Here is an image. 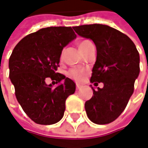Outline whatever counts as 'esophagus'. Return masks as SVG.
<instances>
[{
    "mask_svg": "<svg viewBox=\"0 0 148 148\" xmlns=\"http://www.w3.org/2000/svg\"><path fill=\"white\" fill-rule=\"evenodd\" d=\"M76 89H77V90H79V89H80V86L77 84V85H76Z\"/></svg>",
    "mask_w": 148,
    "mask_h": 148,
    "instance_id": "1",
    "label": "esophagus"
}]
</instances>
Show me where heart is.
I'll use <instances>...</instances> for the list:
<instances>
[{
	"mask_svg": "<svg viewBox=\"0 0 148 148\" xmlns=\"http://www.w3.org/2000/svg\"><path fill=\"white\" fill-rule=\"evenodd\" d=\"M90 44H92V43H91L90 40H81V41L79 43V48L80 51L83 52V51L87 48L88 46H90ZM84 74H85V72H84L83 70H75V69H74V70H71V71L69 72V75H70L72 78H74V79L78 80V81H79V80L82 79Z\"/></svg>",
	"mask_w": 148,
	"mask_h": 148,
	"instance_id": "obj_1",
	"label": "heart"
}]
</instances>
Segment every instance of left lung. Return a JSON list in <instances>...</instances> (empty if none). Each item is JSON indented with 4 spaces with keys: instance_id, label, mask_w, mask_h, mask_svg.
<instances>
[{
    "instance_id": "1",
    "label": "left lung",
    "mask_w": 148,
    "mask_h": 148,
    "mask_svg": "<svg viewBox=\"0 0 148 148\" xmlns=\"http://www.w3.org/2000/svg\"><path fill=\"white\" fill-rule=\"evenodd\" d=\"M74 29L95 43L97 60L90 82L103 83L97 90L90 86L94 96L86 101V114L95 124H109L122 114L133 94L140 73L139 52L126 34L108 25L86 24Z\"/></svg>"
}]
</instances>
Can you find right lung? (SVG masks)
<instances>
[{
    "label": "right lung",
    "instance_id": "add662e5",
    "mask_svg": "<svg viewBox=\"0 0 148 148\" xmlns=\"http://www.w3.org/2000/svg\"><path fill=\"white\" fill-rule=\"evenodd\" d=\"M76 38L71 27H48L29 34L14 47L9 58V78L23 110L39 125L60 121L65 101L75 91V83L57 73L62 51ZM49 77L58 84L47 85Z\"/></svg>",
    "mask_w": 148,
    "mask_h": 148
}]
</instances>
